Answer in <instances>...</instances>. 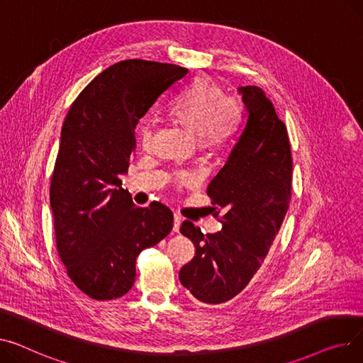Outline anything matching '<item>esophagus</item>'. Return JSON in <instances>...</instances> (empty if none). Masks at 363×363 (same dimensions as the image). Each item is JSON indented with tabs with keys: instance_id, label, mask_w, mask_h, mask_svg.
I'll list each match as a JSON object with an SVG mask.
<instances>
[{
	"instance_id": "esophagus-1",
	"label": "esophagus",
	"mask_w": 363,
	"mask_h": 363,
	"mask_svg": "<svg viewBox=\"0 0 363 363\" xmlns=\"http://www.w3.org/2000/svg\"><path fill=\"white\" fill-rule=\"evenodd\" d=\"M181 223H182V217L179 214H174V232L179 230Z\"/></svg>"
}]
</instances>
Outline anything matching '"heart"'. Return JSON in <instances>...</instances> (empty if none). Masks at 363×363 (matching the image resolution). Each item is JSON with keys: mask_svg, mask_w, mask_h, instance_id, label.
<instances>
[{"mask_svg": "<svg viewBox=\"0 0 363 363\" xmlns=\"http://www.w3.org/2000/svg\"><path fill=\"white\" fill-rule=\"evenodd\" d=\"M167 116L192 137L207 153H219L230 147L244 123V108L238 101L225 98L223 90L214 82L199 77L189 83L171 104ZM143 147H149L152 131L147 125L140 130ZM179 184H189V177L181 175Z\"/></svg>", "mask_w": 363, "mask_h": 363, "instance_id": "heart-1", "label": "heart"}]
</instances>
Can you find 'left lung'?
<instances>
[{"mask_svg":"<svg viewBox=\"0 0 363 363\" xmlns=\"http://www.w3.org/2000/svg\"><path fill=\"white\" fill-rule=\"evenodd\" d=\"M238 91L247 108V124L207 188L219 207L216 216L222 213V229L204 235L189 220L181 226L196 255L181 269L179 280L197 301L210 305L230 301L247 287L269 254L292 196V153L284 123L259 87Z\"/></svg>","mask_w":363,"mask_h":363,"instance_id":"1","label":"left lung"}]
</instances>
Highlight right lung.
<instances>
[{
  "mask_svg": "<svg viewBox=\"0 0 363 363\" xmlns=\"http://www.w3.org/2000/svg\"><path fill=\"white\" fill-rule=\"evenodd\" d=\"M186 68L144 60L116 62L72 102L61 130L50 200L67 274L96 301L124 296L138 254L167 236L174 214L153 201L137 207L119 177L135 149V127Z\"/></svg>",
  "mask_w": 363,
  "mask_h": 363,
  "instance_id": "1",
  "label": "right lung"
}]
</instances>
